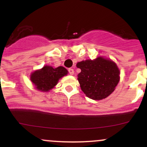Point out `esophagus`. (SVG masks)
I'll use <instances>...</instances> for the list:
<instances>
[{"mask_svg": "<svg viewBox=\"0 0 147 147\" xmlns=\"http://www.w3.org/2000/svg\"><path fill=\"white\" fill-rule=\"evenodd\" d=\"M68 72H69V73H70V75H74V70L72 68H69Z\"/></svg>", "mask_w": 147, "mask_h": 147, "instance_id": "1", "label": "esophagus"}]
</instances>
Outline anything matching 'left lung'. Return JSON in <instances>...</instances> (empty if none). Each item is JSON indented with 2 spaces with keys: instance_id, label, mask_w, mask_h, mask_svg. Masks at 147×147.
Wrapping results in <instances>:
<instances>
[{
  "instance_id": "obj_1",
  "label": "left lung",
  "mask_w": 147,
  "mask_h": 147,
  "mask_svg": "<svg viewBox=\"0 0 147 147\" xmlns=\"http://www.w3.org/2000/svg\"><path fill=\"white\" fill-rule=\"evenodd\" d=\"M81 69L78 75L80 87L86 95L100 100L113 92L119 81V70L112 61L98 57L96 59L82 61L77 64Z\"/></svg>"
}]
</instances>
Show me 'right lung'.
<instances>
[{
	"label": "right lung",
	"mask_w": 147,
	"mask_h": 147,
	"mask_svg": "<svg viewBox=\"0 0 147 147\" xmlns=\"http://www.w3.org/2000/svg\"><path fill=\"white\" fill-rule=\"evenodd\" d=\"M68 74V70L63 66L53 68L45 65L39 70L34 72L30 79L38 90L45 92L57 85L59 79Z\"/></svg>",
	"instance_id": "add662e5"
}]
</instances>
